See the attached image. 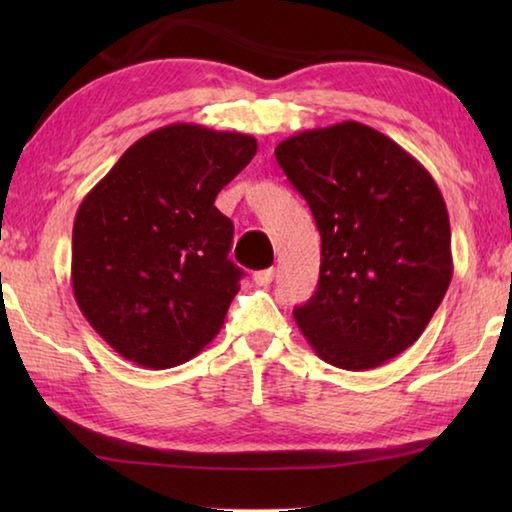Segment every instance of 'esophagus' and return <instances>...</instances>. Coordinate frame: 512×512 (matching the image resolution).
<instances>
[{"mask_svg": "<svg viewBox=\"0 0 512 512\" xmlns=\"http://www.w3.org/2000/svg\"><path fill=\"white\" fill-rule=\"evenodd\" d=\"M273 277H275V268H264V271L253 273V280L255 284H259V287H268V284L273 282Z\"/></svg>", "mask_w": 512, "mask_h": 512, "instance_id": "esophagus-1", "label": "esophagus"}]
</instances>
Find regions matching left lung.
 Returning a JSON list of instances; mask_svg holds the SVG:
<instances>
[{
	"label": "left lung",
	"instance_id": "8db88e82",
	"mask_svg": "<svg viewBox=\"0 0 512 512\" xmlns=\"http://www.w3.org/2000/svg\"><path fill=\"white\" fill-rule=\"evenodd\" d=\"M275 160L314 214L320 277L293 309L320 359L370 370L420 339L452 282L443 194L391 137L359 121L277 144Z\"/></svg>",
	"mask_w": 512,
	"mask_h": 512
}]
</instances>
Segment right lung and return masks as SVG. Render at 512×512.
I'll list each match as a JSON object with an SVG mask.
<instances>
[{"label": "right lung", "instance_id": "obj_1", "mask_svg": "<svg viewBox=\"0 0 512 512\" xmlns=\"http://www.w3.org/2000/svg\"><path fill=\"white\" fill-rule=\"evenodd\" d=\"M255 153L250 135L171 124L137 140L83 198L74 298L124 359L173 368L219 334L244 271L228 259L235 225L214 198Z\"/></svg>", "mask_w": 512, "mask_h": 512}]
</instances>
